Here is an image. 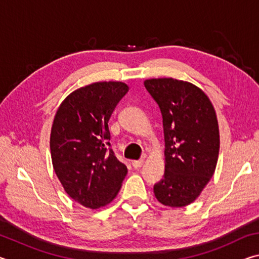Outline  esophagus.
<instances>
[{
	"label": "esophagus",
	"instance_id": "34e87169",
	"mask_svg": "<svg viewBox=\"0 0 259 259\" xmlns=\"http://www.w3.org/2000/svg\"><path fill=\"white\" fill-rule=\"evenodd\" d=\"M144 164V159H140V160H136V161H133V166L135 169H139L142 168V165Z\"/></svg>",
	"mask_w": 259,
	"mask_h": 259
}]
</instances>
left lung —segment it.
I'll return each mask as SVG.
<instances>
[{"label": "left lung", "mask_w": 259, "mask_h": 259, "mask_svg": "<svg viewBox=\"0 0 259 259\" xmlns=\"http://www.w3.org/2000/svg\"><path fill=\"white\" fill-rule=\"evenodd\" d=\"M159 105L164 133V176L154 185L162 204L179 208L192 203L216 169L219 129L214 108L202 90L171 77L144 82Z\"/></svg>", "instance_id": "1"}]
</instances>
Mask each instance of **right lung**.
<instances>
[{
	"label": "right lung",
	"mask_w": 259,
	"mask_h": 259,
	"mask_svg": "<svg viewBox=\"0 0 259 259\" xmlns=\"http://www.w3.org/2000/svg\"><path fill=\"white\" fill-rule=\"evenodd\" d=\"M128 90L125 83L113 81L82 87L65 98L55 115L52 165L67 194L87 208L111 202L128 172L108 148V120Z\"/></svg>",
	"instance_id": "1"
}]
</instances>
